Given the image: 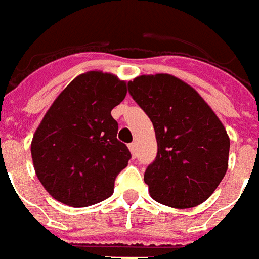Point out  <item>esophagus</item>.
Returning <instances> with one entry per match:
<instances>
[{
	"instance_id": "esophagus-1",
	"label": "esophagus",
	"mask_w": 259,
	"mask_h": 259,
	"mask_svg": "<svg viewBox=\"0 0 259 259\" xmlns=\"http://www.w3.org/2000/svg\"><path fill=\"white\" fill-rule=\"evenodd\" d=\"M128 149H130V152H131V154L135 157L137 156V143L135 142H132L128 145Z\"/></svg>"
}]
</instances>
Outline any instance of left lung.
Instances as JSON below:
<instances>
[{"label":"left lung","mask_w":259,"mask_h":259,"mask_svg":"<svg viewBox=\"0 0 259 259\" xmlns=\"http://www.w3.org/2000/svg\"><path fill=\"white\" fill-rule=\"evenodd\" d=\"M130 94L153 122L157 156L145 172L153 200L172 208L204 203L224 179L229 135L193 87L165 73L138 75Z\"/></svg>","instance_id":"obj_1"}]
</instances>
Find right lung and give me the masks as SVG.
<instances>
[{
  "label": "right lung",
  "mask_w": 259,
  "mask_h": 259,
  "mask_svg": "<svg viewBox=\"0 0 259 259\" xmlns=\"http://www.w3.org/2000/svg\"><path fill=\"white\" fill-rule=\"evenodd\" d=\"M125 95L127 81L91 70L77 75L42 117L31 141L33 165L62 204L88 207L114 192V179L131 158L111 117Z\"/></svg>",
  "instance_id": "1"
}]
</instances>
